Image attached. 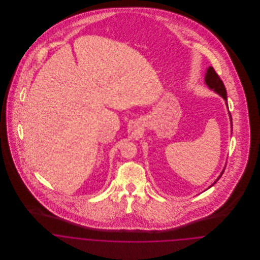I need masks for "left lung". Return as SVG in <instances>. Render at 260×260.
<instances>
[{
  "mask_svg": "<svg viewBox=\"0 0 260 260\" xmlns=\"http://www.w3.org/2000/svg\"><path fill=\"white\" fill-rule=\"evenodd\" d=\"M205 83H206V85L208 86L209 89L213 90L214 92H216L217 94H219V95L222 97L223 99L225 100V103L227 102L226 89H225V86H224V84H223L222 80L220 79V77L217 75V73L215 72V70H214L212 67H209V68L207 69V72H206V74H205ZM226 104H227V103H226ZM227 107H228V106H227ZM229 117H230V121H232L230 113H229ZM231 124H232V122H231ZM224 169H225V168H224ZM223 172H224V170L221 172V174L219 175V177L216 179V181H215L212 185L210 186V187H212V186L214 185V184L218 181V179L221 177ZM210 187H209V188H210Z\"/></svg>",
  "mask_w": 260,
  "mask_h": 260,
  "instance_id": "obj_1",
  "label": "left lung"
}]
</instances>
